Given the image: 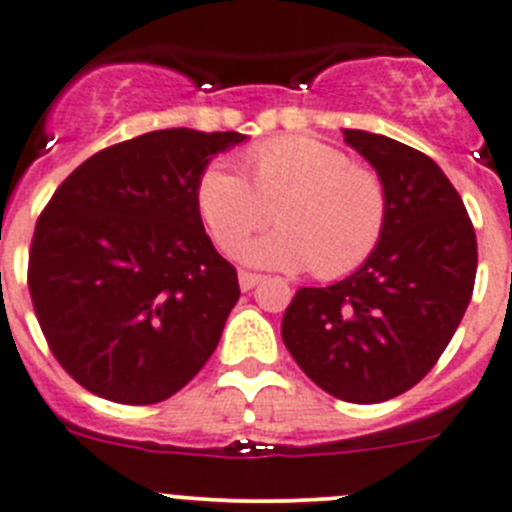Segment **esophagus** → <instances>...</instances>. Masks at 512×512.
<instances>
[{
    "instance_id": "esophagus-1",
    "label": "esophagus",
    "mask_w": 512,
    "mask_h": 512,
    "mask_svg": "<svg viewBox=\"0 0 512 512\" xmlns=\"http://www.w3.org/2000/svg\"><path fill=\"white\" fill-rule=\"evenodd\" d=\"M262 280V275L250 273V270H239V288L242 290H252L257 283Z\"/></svg>"
}]
</instances>
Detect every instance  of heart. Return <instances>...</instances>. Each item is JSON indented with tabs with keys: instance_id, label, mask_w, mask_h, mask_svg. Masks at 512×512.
Listing matches in <instances>:
<instances>
[{
	"instance_id": "heart-1",
	"label": "heart",
	"mask_w": 512,
	"mask_h": 512,
	"mask_svg": "<svg viewBox=\"0 0 512 512\" xmlns=\"http://www.w3.org/2000/svg\"><path fill=\"white\" fill-rule=\"evenodd\" d=\"M245 176L211 163L196 181V206L224 252L242 247L270 219L278 229L242 252L262 267L342 278L380 245L388 222V188L372 168L316 137L288 135L245 153Z\"/></svg>"
}]
</instances>
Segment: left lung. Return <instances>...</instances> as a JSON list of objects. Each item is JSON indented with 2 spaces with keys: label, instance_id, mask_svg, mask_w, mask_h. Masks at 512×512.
Masks as SVG:
<instances>
[{
  "label": "left lung",
  "instance_id": "obj_1",
  "mask_svg": "<svg viewBox=\"0 0 512 512\" xmlns=\"http://www.w3.org/2000/svg\"><path fill=\"white\" fill-rule=\"evenodd\" d=\"M344 142L385 181V232L357 273L298 290L280 334L321 390L382 403L421 382L451 342L472 298L477 237L428 155L362 130H344Z\"/></svg>",
  "mask_w": 512,
  "mask_h": 512
}]
</instances>
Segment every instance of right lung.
Returning a JSON list of instances; mask_svg holds the SVG:
<instances>
[{
    "label": "right lung",
    "mask_w": 512,
    "mask_h": 512,
    "mask_svg": "<svg viewBox=\"0 0 512 512\" xmlns=\"http://www.w3.org/2000/svg\"><path fill=\"white\" fill-rule=\"evenodd\" d=\"M239 132L158 130L104 147L58 186L27 265L63 370L99 398L153 405L214 354L239 280L204 232L196 181Z\"/></svg>",
    "instance_id": "right-lung-1"
}]
</instances>
